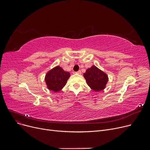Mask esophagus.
Returning a JSON list of instances; mask_svg holds the SVG:
<instances>
[{
    "instance_id": "34e87169",
    "label": "esophagus",
    "mask_w": 150,
    "mask_h": 150,
    "mask_svg": "<svg viewBox=\"0 0 150 150\" xmlns=\"http://www.w3.org/2000/svg\"><path fill=\"white\" fill-rule=\"evenodd\" d=\"M75 73L77 74H81V70H78V72H76Z\"/></svg>"
}]
</instances>
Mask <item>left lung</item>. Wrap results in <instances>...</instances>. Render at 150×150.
Segmentation results:
<instances>
[{
    "instance_id": "1",
    "label": "left lung",
    "mask_w": 150,
    "mask_h": 150,
    "mask_svg": "<svg viewBox=\"0 0 150 150\" xmlns=\"http://www.w3.org/2000/svg\"><path fill=\"white\" fill-rule=\"evenodd\" d=\"M83 75L88 85L96 92L103 90L108 81V75L95 66L86 70Z\"/></svg>"
}]
</instances>
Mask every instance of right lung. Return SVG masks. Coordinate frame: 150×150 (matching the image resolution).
<instances>
[{
  "mask_svg": "<svg viewBox=\"0 0 150 150\" xmlns=\"http://www.w3.org/2000/svg\"><path fill=\"white\" fill-rule=\"evenodd\" d=\"M69 77V72H66L59 66H57L47 73L45 81L49 90L57 92L64 87Z\"/></svg>",
  "mask_w": 150,
  "mask_h": 150,
  "instance_id": "1",
  "label": "right lung"
}]
</instances>
